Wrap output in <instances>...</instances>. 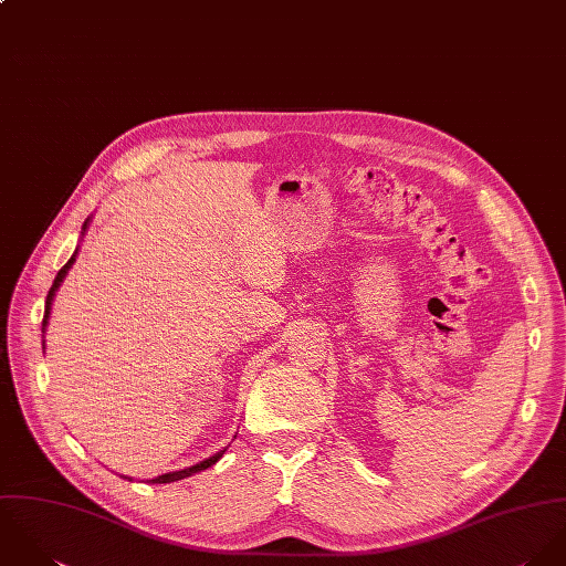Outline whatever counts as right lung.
Listing matches in <instances>:
<instances>
[{
    "mask_svg": "<svg viewBox=\"0 0 566 566\" xmlns=\"http://www.w3.org/2000/svg\"><path fill=\"white\" fill-rule=\"evenodd\" d=\"M90 221L92 219H87L85 221V226H83V231H81V235H85V231H87V227H90ZM76 255H78V247H76V251L72 253V258L67 260V264L56 273V277H54V284H52V289H50V293H48V297H45V315H43V335H45V328H48V322H50V313H52V302H54V295H56V291H59V286L63 284V280H65V275H67V271L72 269V264L76 262ZM43 352H45V337H43ZM227 447L223 451L214 452L212 457H208V459H203V461H199V463H195V465H190V468H181V470H172V472H166V474H159V476H155V479H146L148 483H172V481H179V479H186V476H192L195 472H201V470H208V468H212L223 454H226ZM119 476H124V474H119ZM124 479H128V481H133L130 476H124Z\"/></svg>",
    "mask_w": 566,
    "mask_h": 566,
    "instance_id": "obj_1",
    "label": "right lung"
}]
</instances>
